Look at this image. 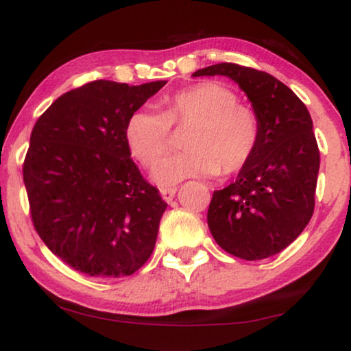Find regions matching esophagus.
<instances>
[{
  "mask_svg": "<svg viewBox=\"0 0 351 351\" xmlns=\"http://www.w3.org/2000/svg\"><path fill=\"white\" fill-rule=\"evenodd\" d=\"M176 191H178L176 188H165V189L160 191V194H162V197L165 199L167 202H170V201H173V197H175Z\"/></svg>",
  "mask_w": 351,
  "mask_h": 351,
  "instance_id": "1",
  "label": "esophagus"
}]
</instances>
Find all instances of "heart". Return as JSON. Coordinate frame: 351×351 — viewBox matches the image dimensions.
Segmentation results:
<instances>
[{
    "label": "heart",
    "mask_w": 351,
    "mask_h": 351,
    "mask_svg": "<svg viewBox=\"0 0 351 351\" xmlns=\"http://www.w3.org/2000/svg\"><path fill=\"white\" fill-rule=\"evenodd\" d=\"M163 105V114L136 110L124 128L131 155L150 168L165 152L171 126L191 124L184 140L186 150L158 161L152 173L155 183L173 186L186 178L214 176L220 170L232 175L254 157L263 124L251 105L238 101L232 87L202 81L168 95Z\"/></svg>",
    "instance_id": "obj_1"
}]
</instances>
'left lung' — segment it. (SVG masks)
Returning <instances> with one entry per match:
<instances>
[{
	"instance_id": "1",
	"label": "left lung",
	"mask_w": 351,
	"mask_h": 351,
	"mask_svg": "<svg viewBox=\"0 0 351 351\" xmlns=\"http://www.w3.org/2000/svg\"><path fill=\"white\" fill-rule=\"evenodd\" d=\"M217 74L245 90L263 134L238 178L214 191L207 223L221 250L246 261L265 259L291 245L313 217L321 162L313 119L295 92L264 71L220 63L193 76Z\"/></svg>"
}]
</instances>
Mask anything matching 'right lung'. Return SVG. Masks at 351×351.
Here are the masks:
<instances>
[{
    "label": "right lung",
    "mask_w": 351,
    "mask_h": 351,
    "mask_svg": "<svg viewBox=\"0 0 351 351\" xmlns=\"http://www.w3.org/2000/svg\"><path fill=\"white\" fill-rule=\"evenodd\" d=\"M165 84H84L35 123L22 165L30 217L48 250L77 272L124 277L152 254L167 202L132 162L124 128Z\"/></svg>",
    "instance_id": "right-lung-1"
}]
</instances>
